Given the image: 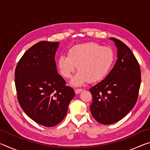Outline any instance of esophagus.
Segmentation results:
<instances>
[{
	"label": "esophagus",
	"instance_id": "esophagus-1",
	"mask_svg": "<svg viewBox=\"0 0 150 150\" xmlns=\"http://www.w3.org/2000/svg\"><path fill=\"white\" fill-rule=\"evenodd\" d=\"M82 91H83L82 88H76V89L75 90V92L76 94L80 93L81 92H82Z\"/></svg>",
	"mask_w": 150,
	"mask_h": 150
}]
</instances>
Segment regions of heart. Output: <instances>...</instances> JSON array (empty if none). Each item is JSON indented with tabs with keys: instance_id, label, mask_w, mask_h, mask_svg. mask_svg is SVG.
Segmentation results:
<instances>
[{
	"instance_id": "1",
	"label": "heart",
	"mask_w": 150,
	"mask_h": 150,
	"mask_svg": "<svg viewBox=\"0 0 150 150\" xmlns=\"http://www.w3.org/2000/svg\"><path fill=\"white\" fill-rule=\"evenodd\" d=\"M115 61V54L109 47H102L96 42L76 45L69 49L67 56L61 55L57 61L60 73L69 79L75 72L71 84L80 86L103 80L109 72Z\"/></svg>"
}]
</instances>
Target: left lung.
Instances as JSON below:
<instances>
[{"instance_id": "obj_1", "label": "left lung", "mask_w": 150, "mask_h": 150, "mask_svg": "<svg viewBox=\"0 0 150 150\" xmlns=\"http://www.w3.org/2000/svg\"><path fill=\"white\" fill-rule=\"evenodd\" d=\"M110 40L117 47L118 59L105 79L89 89L91 114L105 125L115 123L130 112L138 100L141 83L140 67L132 52L120 40Z\"/></svg>"}]
</instances>
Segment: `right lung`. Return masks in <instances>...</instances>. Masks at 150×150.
<instances>
[{"label":"right lung","instance_id":"obj_1","mask_svg":"<svg viewBox=\"0 0 150 150\" xmlns=\"http://www.w3.org/2000/svg\"><path fill=\"white\" fill-rule=\"evenodd\" d=\"M59 43L41 41L28 50L15 69V86L21 108L41 125L54 126L67 114L74 90L58 74L55 54Z\"/></svg>","mask_w":150,"mask_h":150}]
</instances>
